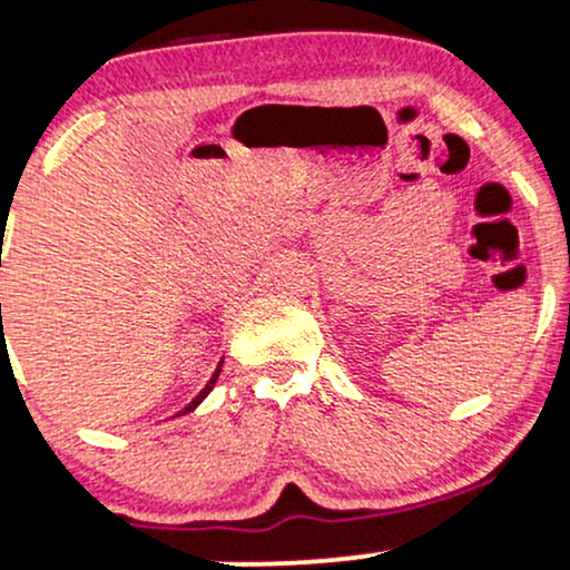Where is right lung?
<instances>
[{
    "instance_id": "add662e5",
    "label": "right lung",
    "mask_w": 570,
    "mask_h": 570,
    "mask_svg": "<svg viewBox=\"0 0 570 570\" xmlns=\"http://www.w3.org/2000/svg\"><path fill=\"white\" fill-rule=\"evenodd\" d=\"M0 307H2V305H0ZM219 372H222V364H219V367H217V372H214V375H212V381H208V383H206V389H203V391H200V394H198V396H195V399H193V402H189V404H187V407L179 412V415H185V412H193L195 407H198V404L203 402V399H206V396H208V391H212V389H214V383H217Z\"/></svg>"
}]
</instances>
